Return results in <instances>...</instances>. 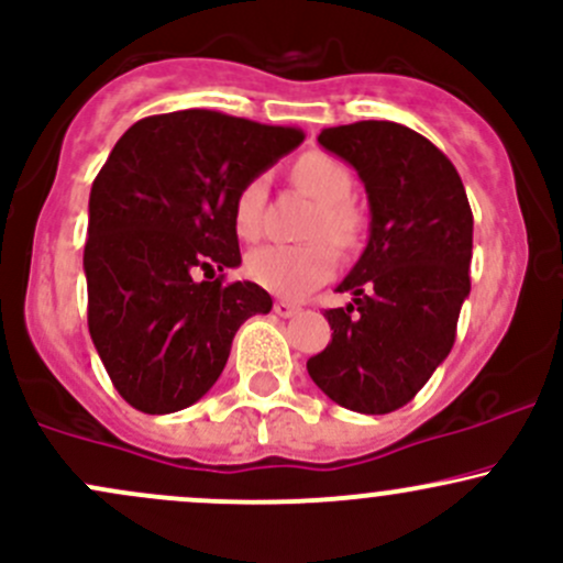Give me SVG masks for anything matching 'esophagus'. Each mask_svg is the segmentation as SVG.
Here are the masks:
<instances>
[{
    "label": "esophagus",
    "mask_w": 563,
    "mask_h": 563,
    "mask_svg": "<svg viewBox=\"0 0 563 563\" xmlns=\"http://www.w3.org/2000/svg\"><path fill=\"white\" fill-rule=\"evenodd\" d=\"M275 312L280 318H294L297 312H301V307L294 305V301H288V299H277L275 301Z\"/></svg>",
    "instance_id": "esophagus-1"
}]
</instances>
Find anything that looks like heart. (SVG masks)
<instances>
[{
  "label": "heart",
  "instance_id": "b5f03b06",
  "mask_svg": "<svg viewBox=\"0 0 563 563\" xmlns=\"http://www.w3.org/2000/svg\"><path fill=\"white\" fill-rule=\"evenodd\" d=\"M291 180L301 191L318 199V210L312 216L307 236L310 242L301 245H283L272 242L247 253L245 272L251 280L266 291L286 299H299L312 288L323 286L336 269L335 245L340 253L356 251L364 240L366 218L361 207L353 202V175L345 164L327 153L310 151L291 164ZM266 186L262 177H251L242 183L232 202V227L242 240H256L264 227ZM332 244L329 246L328 242Z\"/></svg>",
  "mask_w": 563,
  "mask_h": 563
}]
</instances>
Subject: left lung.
<instances>
[{
  "label": "left lung",
  "instance_id": "8db88e82",
  "mask_svg": "<svg viewBox=\"0 0 563 563\" xmlns=\"http://www.w3.org/2000/svg\"><path fill=\"white\" fill-rule=\"evenodd\" d=\"M323 147L356 169L369 242L327 310L331 342L307 361L312 383L347 410L386 416L426 386L455 342L470 297L472 207L451 158L394 121L323 129Z\"/></svg>",
  "mask_w": 563,
  "mask_h": 563
}]
</instances>
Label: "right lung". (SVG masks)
I'll list each match as a JSON object with an SVG mask.
<instances>
[{
	"label": "right lung",
	"mask_w": 563,
	"mask_h": 563,
	"mask_svg": "<svg viewBox=\"0 0 563 563\" xmlns=\"http://www.w3.org/2000/svg\"><path fill=\"white\" fill-rule=\"evenodd\" d=\"M301 140L294 126L177 110L115 142L91 186L82 269L93 347L134 410L167 416L202 399L236 329L272 310L256 283L212 275L242 262L236 188Z\"/></svg>",
	"instance_id": "right-lung-1"
}]
</instances>
